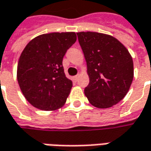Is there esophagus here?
<instances>
[{"mask_svg": "<svg viewBox=\"0 0 151 151\" xmlns=\"http://www.w3.org/2000/svg\"><path fill=\"white\" fill-rule=\"evenodd\" d=\"M79 77H80V75H79V74H77V75L73 77V78H74V80L75 81H78V78H79Z\"/></svg>", "mask_w": 151, "mask_h": 151, "instance_id": "34e87169", "label": "esophagus"}]
</instances>
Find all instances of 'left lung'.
<instances>
[{
  "instance_id": "8db88e82",
  "label": "left lung",
  "mask_w": 151,
  "mask_h": 151,
  "mask_svg": "<svg viewBox=\"0 0 151 151\" xmlns=\"http://www.w3.org/2000/svg\"><path fill=\"white\" fill-rule=\"evenodd\" d=\"M83 52L89 83L84 93L99 109L115 105L127 94L134 78L130 53L110 35L94 32H77Z\"/></svg>"
}]
</instances>
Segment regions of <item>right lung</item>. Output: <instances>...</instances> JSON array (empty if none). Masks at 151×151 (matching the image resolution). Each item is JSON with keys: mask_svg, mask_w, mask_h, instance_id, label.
Segmentation results:
<instances>
[{"mask_svg": "<svg viewBox=\"0 0 151 151\" xmlns=\"http://www.w3.org/2000/svg\"><path fill=\"white\" fill-rule=\"evenodd\" d=\"M77 40L73 32L39 35L25 47L17 77L26 99L35 108L53 111L64 105L73 82L65 76L63 58Z\"/></svg>", "mask_w": 151, "mask_h": 151, "instance_id": "add662e5", "label": "right lung"}]
</instances>
